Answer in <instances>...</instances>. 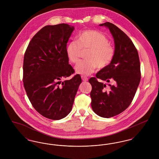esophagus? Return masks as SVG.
<instances>
[{"label":"esophagus","mask_w":159,"mask_h":159,"mask_svg":"<svg viewBox=\"0 0 159 159\" xmlns=\"http://www.w3.org/2000/svg\"><path fill=\"white\" fill-rule=\"evenodd\" d=\"M81 77H82V80H83V82H87V81H88V79L86 77L82 76Z\"/></svg>","instance_id":"esophagus-1"}]
</instances>
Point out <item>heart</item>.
I'll list each match as a JSON object with an SVG mask.
<instances>
[{"label": "heart", "instance_id": "heart-1", "mask_svg": "<svg viewBox=\"0 0 159 159\" xmlns=\"http://www.w3.org/2000/svg\"><path fill=\"white\" fill-rule=\"evenodd\" d=\"M76 41L69 42L66 46L67 56L71 62H77L82 51L88 50L85 55L87 60L79 61L75 66L76 73L89 76L97 67L106 68L113 60L114 48L102 33L95 30L84 31L79 34Z\"/></svg>", "mask_w": 159, "mask_h": 159}]
</instances>
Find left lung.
Returning a JSON list of instances; mask_svg holds the SVG:
<instances>
[{
  "label": "left lung",
  "mask_w": 159,
  "mask_h": 159,
  "mask_svg": "<svg viewBox=\"0 0 159 159\" xmlns=\"http://www.w3.org/2000/svg\"><path fill=\"white\" fill-rule=\"evenodd\" d=\"M99 25L107 27L111 33L115 55L111 63L96 77L108 82L114 81L115 84H109L106 90L105 84L91 77V107L99 116L109 118L121 113L131 104L141 80L140 62L135 46L123 31L109 22Z\"/></svg>",
  "instance_id": "1"
}]
</instances>
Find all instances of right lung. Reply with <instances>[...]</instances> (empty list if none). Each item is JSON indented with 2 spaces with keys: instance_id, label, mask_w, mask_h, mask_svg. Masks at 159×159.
I'll list each match as a JSON object with an SVG mask.
<instances>
[{
  "instance_id": "obj_1",
  "label": "right lung",
  "mask_w": 159,
  "mask_h": 159,
  "mask_svg": "<svg viewBox=\"0 0 159 159\" xmlns=\"http://www.w3.org/2000/svg\"><path fill=\"white\" fill-rule=\"evenodd\" d=\"M75 27L67 24L46 25L33 36L23 63V82L33 107L48 119L60 120L72 109L81 77L64 82L75 70L68 64L66 46Z\"/></svg>"
}]
</instances>
